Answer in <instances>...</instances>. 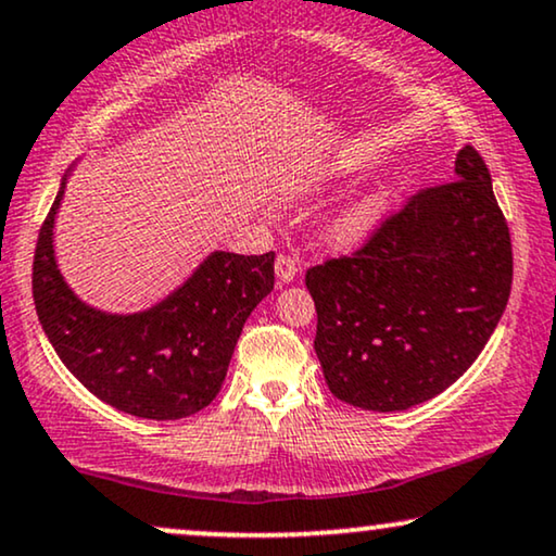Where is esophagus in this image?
<instances>
[{
	"label": "esophagus",
	"instance_id": "1",
	"mask_svg": "<svg viewBox=\"0 0 556 556\" xmlns=\"http://www.w3.org/2000/svg\"><path fill=\"white\" fill-rule=\"evenodd\" d=\"M276 276L280 283H291L299 276V261H293L291 255H278L276 257Z\"/></svg>",
	"mask_w": 556,
	"mask_h": 556
}]
</instances>
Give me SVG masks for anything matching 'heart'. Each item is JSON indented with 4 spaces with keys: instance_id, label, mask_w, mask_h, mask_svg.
Returning a JSON list of instances; mask_svg holds the SVG:
<instances>
[{
    "instance_id": "b5f03b06",
    "label": "heart",
    "mask_w": 556,
    "mask_h": 556,
    "mask_svg": "<svg viewBox=\"0 0 556 556\" xmlns=\"http://www.w3.org/2000/svg\"><path fill=\"white\" fill-rule=\"evenodd\" d=\"M327 186L329 181L324 173H306V176L295 178V181L288 184V197L295 201L312 199L327 191ZM378 208H380L378 199L352 201V204L329 216L327 227H324V237H327L331 248H340V250L355 248V244H359L367 235H370L375 216H378Z\"/></svg>"
}]
</instances>
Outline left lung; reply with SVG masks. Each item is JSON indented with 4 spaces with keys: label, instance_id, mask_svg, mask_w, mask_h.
Wrapping results in <instances>:
<instances>
[{
    "label": "left lung",
    "instance_id": "obj_1",
    "mask_svg": "<svg viewBox=\"0 0 556 556\" xmlns=\"http://www.w3.org/2000/svg\"><path fill=\"white\" fill-rule=\"evenodd\" d=\"M452 184L416 193L363 250L306 273L324 380L365 410L446 391L506 312L514 252L488 165L465 146Z\"/></svg>",
    "mask_w": 556,
    "mask_h": 556
}]
</instances>
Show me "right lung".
<instances>
[{
    "label": "right lung",
    "instance_id": "obj_1",
    "mask_svg": "<svg viewBox=\"0 0 556 556\" xmlns=\"http://www.w3.org/2000/svg\"><path fill=\"white\" fill-rule=\"evenodd\" d=\"M68 176L35 248L33 299L42 331L78 383L112 408L153 421L197 414L216 399L244 321L273 291L276 252L214 250L150 308L102 312L78 299L55 261L53 227Z\"/></svg>",
    "mask_w": 556,
    "mask_h": 556
}]
</instances>
